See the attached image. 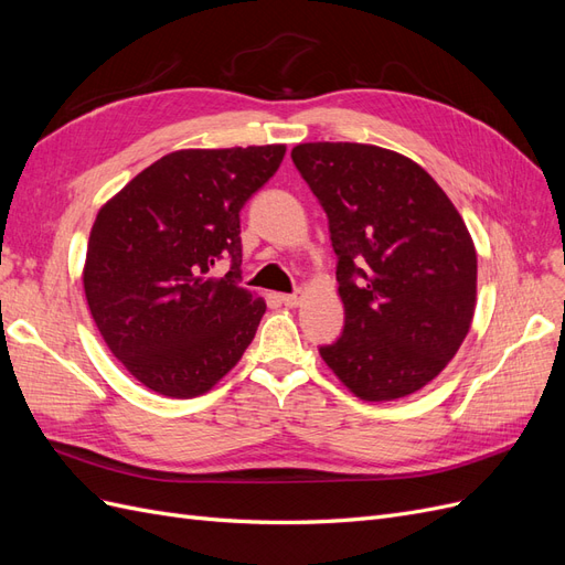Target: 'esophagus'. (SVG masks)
I'll return each mask as SVG.
<instances>
[{"label": "esophagus", "mask_w": 565, "mask_h": 565, "mask_svg": "<svg viewBox=\"0 0 565 565\" xmlns=\"http://www.w3.org/2000/svg\"><path fill=\"white\" fill-rule=\"evenodd\" d=\"M303 292H301V289H297V292L295 295H282L280 297V301L285 303V306H289V309H297V306L303 301Z\"/></svg>", "instance_id": "1"}]
</instances>
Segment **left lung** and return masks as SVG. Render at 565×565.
Segmentation results:
<instances>
[{"label":"left lung","mask_w":565,"mask_h":565,"mask_svg":"<svg viewBox=\"0 0 565 565\" xmlns=\"http://www.w3.org/2000/svg\"><path fill=\"white\" fill-rule=\"evenodd\" d=\"M292 160L330 218L344 332L320 355L355 398L409 396L443 372L476 311V247L450 198L401 152L299 143Z\"/></svg>","instance_id":"left-lung-1"}]
</instances>
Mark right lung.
<instances>
[{
	"instance_id": "right-lung-1",
	"label": "right lung",
	"mask_w": 565,
	"mask_h": 565,
	"mask_svg": "<svg viewBox=\"0 0 565 565\" xmlns=\"http://www.w3.org/2000/svg\"><path fill=\"white\" fill-rule=\"evenodd\" d=\"M282 158V143L174 150L98 210L84 295L113 355L160 396H202L252 344L266 301L237 285L241 210Z\"/></svg>"
}]
</instances>
